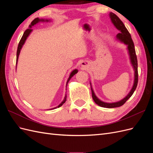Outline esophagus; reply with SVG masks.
Masks as SVG:
<instances>
[{
	"label": "esophagus",
	"instance_id": "34e87169",
	"mask_svg": "<svg viewBox=\"0 0 153 153\" xmlns=\"http://www.w3.org/2000/svg\"><path fill=\"white\" fill-rule=\"evenodd\" d=\"M81 65H82V68H85L87 66V65H88V62L87 61H83L81 63Z\"/></svg>",
	"mask_w": 153,
	"mask_h": 153
}]
</instances>
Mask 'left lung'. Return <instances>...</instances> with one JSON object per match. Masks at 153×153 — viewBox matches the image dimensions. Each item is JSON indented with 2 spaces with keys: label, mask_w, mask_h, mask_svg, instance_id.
I'll return each instance as SVG.
<instances>
[{
  "label": "left lung",
  "mask_w": 153,
  "mask_h": 153,
  "mask_svg": "<svg viewBox=\"0 0 153 153\" xmlns=\"http://www.w3.org/2000/svg\"><path fill=\"white\" fill-rule=\"evenodd\" d=\"M109 16L111 19V21L112 22V24L120 31V33L117 34L116 36L117 39L119 41H121V43H123L125 45H127L129 57H130V61H131L132 66L133 67L134 70H135V80H134V84H133L132 89H131L130 92H129L128 94L124 98H123L121 101H117V102L105 103L102 101H101L100 100H99L98 98H97L96 96L94 94V91L92 90V88L91 86V91H92V98H93L94 102L98 105L101 106V107L111 108L119 107V106L123 105L125 103H126V101L132 96L134 91H135L137 86V84H138V63H137V58L136 55L135 47H134L133 41L131 39V36L130 34H129V32L126 28V27H125V25H124L123 22L119 19V18L116 15H115L114 13L111 12L109 14Z\"/></svg>",
  "instance_id": "1"
}]
</instances>
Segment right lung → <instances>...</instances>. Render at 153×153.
Returning <instances> with one entry per match:
<instances>
[{"mask_svg": "<svg viewBox=\"0 0 153 153\" xmlns=\"http://www.w3.org/2000/svg\"><path fill=\"white\" fill-rule=\"evenodd\" d=\"M48 21H49L48 20L39 19V18H35V19H34L33 21H32V22H31L30 25H29V28L27 29L24 32V34H23V36H22V38H21V39H20V41L19 44H18V49H17V52H16V64H17V61H18V57H19L20 50H21V49H22V47H23V45H24V44L25 43L27 38H28V36H29V34H30V32L32 31V29H31L32 27L34 26V25H36V24H38V23L39 22H48ZM77 72H78V70H77L76 69H74V70L71 73L70 75H69V77L68 78V81H67V83H66V86H67V85H68V82L69 81V80L71 79V77H72L73 76H74V75H75V74H76ZM66 98H67V97H66V94L65 97H64V100L62 101L61 103L58 106H56V107H55V108H52V109L57 108L60 107V106H61L64 103L66 102Z\"/></svg>", "mask_w": 153, "mask_h": 153, "instance_id": "add662e5", "label": "right lung"}]
</instances>
